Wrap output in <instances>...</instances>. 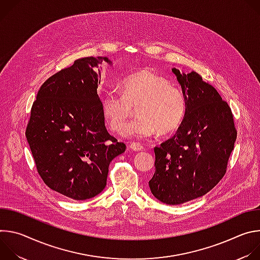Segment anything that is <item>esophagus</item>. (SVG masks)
<instances>
[{
    "label": "esophagus",
    "mask_w": 260,
    "mask_h": 260,
    "mask_svg": "<svg viewBox=\"0 0 260 260\" xmlns=\"http://www.w3.org/2000/svg\"><path fill=\"white\" fill-rule=\"evenodd\" d=\"M129 148H131L133 151H136V152L143 150V146L141 144H139V143H131Z\"/></svg>",
    "instance_id": "obj_1"
}]
</instances>
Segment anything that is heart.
Masks as SVG:
<instances>
[{
	"mask_svg": "<svg viewBox=\"0 0 260 260\" xmlns=\"http://www.w3.org/2000/svg\"><path fill=\"white\" fill-rule=\"evenodd\" d=\"M122 93L112 90L102 100V108L108 124L119 132L138 107V117L127 124L123 135L127 138L146 139L158 133L176 132L186 113V99L168 79L149 69L127 76L120 85Z\"/></svg>",
	"mask_w": 260,
	"mask_h": 260,
	"instance_id": "b5f03b06",
	"label": "heart"
}]
</instances>
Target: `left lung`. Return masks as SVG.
Wrapping results in <instances>:
<instances>
[{
	"label": "left lung",
	"mask_w": 260,
	"mask_h": 260,
	"mask_svg": "<svg viewBox=\"0 0 260 260\" xmlns=\"http://www.w3.org/2000/svg\"><path fill=\"white\" fill-rule=\"evenodd\" d=\"M186 99V113L168 141L154 148L152 194L167 205H181L208 193L226 172L237 131L229 104L197 72L173 68Z\"/></svg>",
	"instance_id": "1"
}]
</instances>
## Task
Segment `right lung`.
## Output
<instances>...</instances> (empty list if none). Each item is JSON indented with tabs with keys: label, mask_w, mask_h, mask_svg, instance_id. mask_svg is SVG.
<instances>
[{
	"label": "right lung",
	"mask_w": 260,
	"mask_h": 260,
	"mask_svg": "<svg viewBox=\"0 0 260 260\" xmlns=\"http://www.w3.org/2000/svg\"><path fill=\"white\" fill-rule=\"evenodd\" d=\"M103 61L112 64L108 57H83L48 78L32 104L25 131L44 183L75 201L101 193L110 162L125 151L105 126L96 91Z\"/></svg>",
	"instance_id": "1"
}]
</instances>
